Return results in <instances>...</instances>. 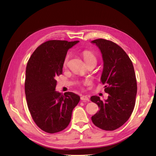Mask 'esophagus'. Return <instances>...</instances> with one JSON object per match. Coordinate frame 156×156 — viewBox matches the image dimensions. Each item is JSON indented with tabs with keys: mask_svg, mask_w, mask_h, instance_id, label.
Wrapping results in <instances>:
<instances>
[{
	"mask_svg": "<svg viewBox=\"0 0 156 156\" xmlns=\"http://www.w3.org/2000/svg\"><path fill=\"white\" fill-rule=\"evenodd\" d=\"M81 100H82V101H89V98H88V97L87 96H82L81 97Z\"/></svg>",
	"mask_w": 156,
	"mask_h": 156,
	"instance_id": "34e87169",
	"label": "esophagus"
}]
</instances>
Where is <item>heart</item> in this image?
Returning a JSON list of instances; mask_svg holds the SVG:
<instances>
[{
    "label": "heart",
    "mask_w": 156,
    "mask_h": 156,
    "mask_svg": "<svg viewBox=\"0 0 156 156\" xmlns=\"http://www.w3.org/2000/svg\"><path fill=\"white\" fill-rule=\"evenodd\" d=\"M82 54H83L84 59V60H85L86 62H89V61H91V60L96 61V56L92 53L91 51L84 50L82 52ZM70 57H71V53H68L66 55L64 60V62H63V66H64V68H66L68 66V64L69 62ZM88 83V81H84V82H77V84H79V85H81V84H87Z\"/></svg>",
    "instance_id": "obj_1"
}]
</instances>
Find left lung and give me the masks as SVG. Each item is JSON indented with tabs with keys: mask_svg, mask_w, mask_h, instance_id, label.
<instances>
[{
	"mask_svg": "<svg viewBox=\"0 0 156 156\" xmlns=\"http://www.w3.org/2000/svg\"><path fill=\"white\" fill-rule=\"evenodd\" d=\"M91 42L101 52V83L105 84V92L108 94L105 101L96 96L90 98L100 108L92 116V121L99 128L113 131L124 124L133 112L137 91L135 70L129 56L119 45L101 38Z\"/></svg>",
	"mask_w": 156,
	"mask_h": 156,
	"instance_id": "obj_1",
	"label": "left lung"
}]
</instances>
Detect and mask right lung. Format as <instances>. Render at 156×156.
<instances>
[{
    "label": "right lung",
    "instance_id": "right-lung-1",
    "mask_svg": "<svg viewBox=\"0 0 156 156\" xmlns=\"http://www.w3.org/2000/svg\"><path fill=\"white\" fill-rule=\"evenodd\" d=\"M78 42L47 41L37 47L27 62L25 91L28 108L36 124L47 133L66 128L80 101L73 92L55 91L56 79L62 73L68 50Z\"/></svg>",
    "mask_w": 156,
    "mask_h": 156
}]
</instances>
